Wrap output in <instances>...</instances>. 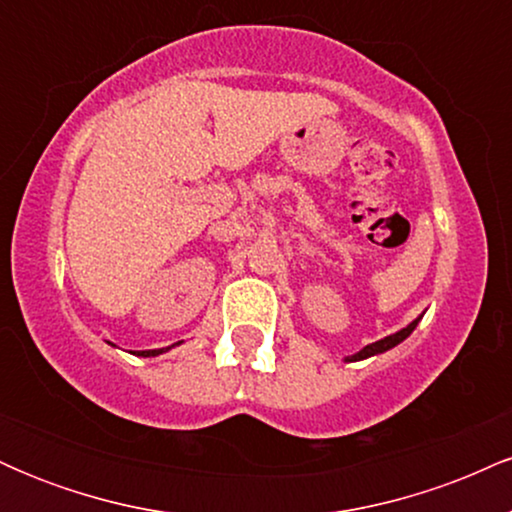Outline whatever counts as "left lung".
I'll return each instance as SVG.
<instances>
[{"label": "left lung", "mask_w": 512, "mask_h": 512, "mask_svg": "<svg viewBox=\"0 0 512 512\" xmlns=\"http://www.w3.org/2000/svg\"><path fill=\"white\" fill-rule=\"evenodd\" d=\"M416 325H419V320H414V322H411V325L404 327V330H399L397 334H390V337L380 339V342H375V344H368V346H363V349L358 351V354L349 356V358H346V361H361V358H368V356H375V354H383V351L392 349V346H397L399 342H404V339H407L409 334L414 332V327H416Z\"/></svg>", "instance_id": "8db88e82"}]
</instances>
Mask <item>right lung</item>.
Masks as SVG:
<instances>
[{
    "label": "right lung",
    "instance_id": "right-lung-1",
    "mask_svg": "<svg viewBox=\"0 0 512 512\" xmlns=\"http://www.w3.org/2000/svg\"><path fill=\"white\" fill-rule=\"evenodd\" d=\"M170 349V346H168ZM163 351L166 349H151V351H139V356H158V354H163Z\"/></svg>",
    "mask_w": 512,
    "mask_h": 512
}]
</instances>
